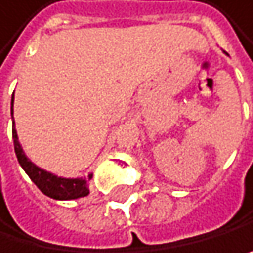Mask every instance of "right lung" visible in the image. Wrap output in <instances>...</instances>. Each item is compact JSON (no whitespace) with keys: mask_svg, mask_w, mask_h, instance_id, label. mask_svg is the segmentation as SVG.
<instances>
[{"mask_svg":"<svg viewBox=\"0 0 253 253\" xmlns=\"http://www.w3.org/2000/svg\"><path fill=\"white\" fill-rule=\"evenodd\" d=\"M12 116H13V95H12ZM12 124H13V126H12L13 148H15L17 160L21 168H23V170L28 173V177L33 180V183L45 194V196L56 199V200H73V199H80V197L87 196L89 194L87 181L92 178V173H89L87 177H81V178H64V177H57V175H54L51 172L40 169L39 166H36L33 161L28 160V156L25 155L23 148H21V145L18 142L15 122H12Z\"/></svg>","mask_w":253,"mask_h":253,"instance_id":"obj_1","label":"right lung"}]
</instances>
